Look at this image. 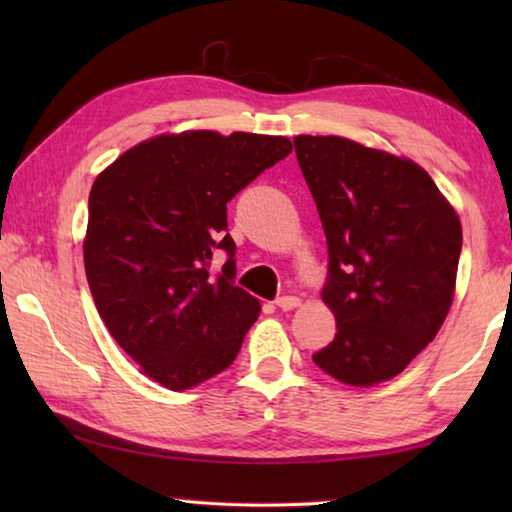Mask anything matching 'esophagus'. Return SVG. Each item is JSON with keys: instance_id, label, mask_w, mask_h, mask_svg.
I'll list each match as a JSON object with an SVG mask.
<instances>
[{"instance_id": "34e87169", "label": "esophagus", "mask_w": 512, "mask_h": 512, "mask_svg": "<svg viewBox=\"0 0 512 512\" xmlns=\"http://www.w3.org/2000/svg\"><path fill=\"white\" fill-rule=\"evenodd\" d=\"M275 305L280 307L282 311H289V309H296L300 305V298H296V296H282V298L275 300Z\"/></svg>"}]
</instances>
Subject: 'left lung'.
<instances>
[{
  "label": "left lung",
  "mask_w": 512,
  "mask_h": 512,
  "mask_svg": "<svg viewBox=\"0 0 512 512\" xmlns=\"http://www.w3.org/2000/svg\"><path fill=\"white\" fill-rule=\"evenodd\" d=\"M293 144L327 237L323 300L336 316L334 341L311 359L343 384L391 379L452 307L461 221L411 160L334 135Z\"/></svg>",
  "instance_id": "left-lung-1"
}]
</instances>
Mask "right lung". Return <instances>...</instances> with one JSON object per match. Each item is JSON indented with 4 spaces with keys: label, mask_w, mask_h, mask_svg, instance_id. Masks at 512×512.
Returning a JSON list of instances; mask_svg holds the SVG:
<instances>
[{
    "label": "right lung",
    "mask_w": 512,
    "mask_h": 512,
    "mask_svg": "<svg viewBox=\"0 0 512 512\" xmlns=\"http://www.w3.org/2000/svg\"><path fill=\"white\" fill-rule=\"evenodd\" d=\"M289 153L287 137L160 135L94 180L83 244L94 305L119 348L171 391L228 368L259 316L235 284L228 203ZM216 249L229 259L210 274Z\"/></svg>",
    "instance_id": "right-lung-1"
}]
</instances>
